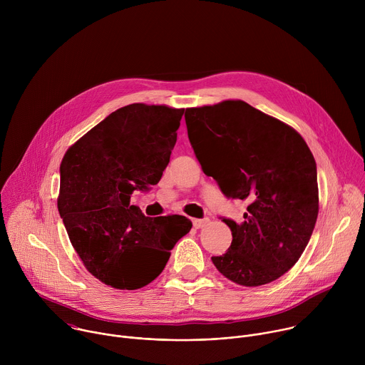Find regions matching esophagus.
<instances>
[{
	"instance_id": "1",
	"label": "esophagus",
	"mask_w": 365,
	"mask_h": 365,
	"mask_svg": "<svg viewBox=\"0 0 365 365\" xmlns=\"http://www.w3.org/2000/svg\"><path fill=\"white\" fill-rule=\"evenodd\" d=\"M207 221H210V220H207V218H195V220H192V222H193V227L196 228V230H199V228H203L206 224H207Z\"/></svg>"
}]
</instances>
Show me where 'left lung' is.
I'll list each match as a JSON object with an SVG mask.
<instances>
[{"label": "left lung", "mask_w": 365, "mask_h": 365, "mask_svg": "<svg viewBox=\"0 0 365 365\" xmlns=\"http://www.w3.org/2000/svg\"><path fill=\"white\" fill-rule=\"evenodd\" d=\"M187 137L206 176L228 199L247 202L244 221H222L232 242L212 263L231 282L255 287L290 270L314 232L318 173L302 135L244 101L187 108Z\"/></svg>", "instance_id": "8db88e82"}]
</instances>
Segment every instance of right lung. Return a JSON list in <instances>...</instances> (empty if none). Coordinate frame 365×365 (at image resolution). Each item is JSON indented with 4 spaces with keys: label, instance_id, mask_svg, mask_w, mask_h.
<instances>
[{
    "label": "right lung",
    "instance_id": "obj_1",
    "mask_svg": "<svg viewBox=\"0 0 365 365\" xmlns=\"http://www.w3.org/2000/svg\"><path fill=\"white\" fill-rule=\"evenodd\" d=\"M185 110L131 103L95 125L65 154L59 214L88 272L115 289L135 290L158 277L192 222L150 218L130 203L158 185L170 162Z\"/></svg>",
    "mask_w": 365,
    "mask_h": 365
}]
</instances>
